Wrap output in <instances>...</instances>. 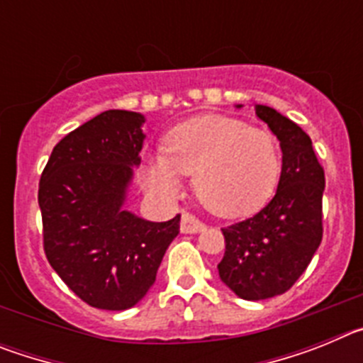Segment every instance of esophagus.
<instances>
[{
	"label": "esophagus",
	"mask_w": 363,
	"mask_h": 363,
	"mask_svg": "<svg viewBox=\"0 0 363 363\" xmlns=\"http://www.w3.org/2000/svg\"><path fill=\"white\" fill-rule=\"evenodd\" d=\"M179 230L184 234H196L205 230V223H201L196 216L184 213L182 214V221H179Z\"/></svg>",
	"instance_id": "obj_1"
}]
</instances>
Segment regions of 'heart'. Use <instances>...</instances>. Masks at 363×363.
Segmentation results:
<instances>
[{
	"label": "heart",
	"instance_id": "1",
	"mask_svg": "<svg viewBox=\"0 0 363 363\" xmlns=\"http://www.w3.org/2000/svg\"><path fill=\"white\" fill-rule=\"evenodd\" d=\"M205 209L223 218L249 216L274 194L281 174L277 138L259 127L221 114H201L172 127L165 152H156L142 171L150 192L174 198L184 176Z\"/></svg>",
	"mask_w": 363,
	"mask_h": 363
}]
</instances>
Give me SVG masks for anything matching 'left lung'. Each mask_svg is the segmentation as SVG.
<instances>
[{"label":"left lung","mask_w":363,"mask_h":363,"mask_svg":"<svg viewBox=\"0 0 363 363\" xmlns=\"http://www.w3.org/2000/svg\"><path fill=\"white\" fill-rule=\"evenodd\" d=\"M255 108L280 142V182L274 198L258 214L221 229L225 255L218 264L221 281L236 296L252 301L289 291L311 264L322 242L325 189L311 138L274 108Z\"/></svg>","instance_id":"1"}]
</instances>
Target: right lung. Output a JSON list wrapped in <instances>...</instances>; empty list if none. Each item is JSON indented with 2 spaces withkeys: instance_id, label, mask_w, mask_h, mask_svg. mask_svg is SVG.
<instances>
[{
  "instance_id": "right-lung-1",
  "label": "right lung",
  "mask_w": 363,
  "mask_h": 363,
  "mask_svg": "<svg viewBox=\"0 0 363 363\" xmlns=\"http://www.w3.org/2000/svg\"><path fill=\"white\" fill-rule=\"evenodd\" d=\"M145 116L105 111L54 147L40 179L45 255L85 303L130 309L152 284L179 214L149 221L123 207L142 163Z\"/></svg>"
}]
</instances>
